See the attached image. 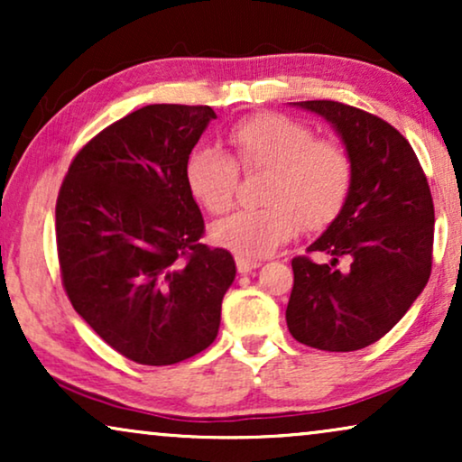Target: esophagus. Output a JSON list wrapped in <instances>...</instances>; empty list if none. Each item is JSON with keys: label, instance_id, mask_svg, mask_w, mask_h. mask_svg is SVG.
<instances>
[{"label": "esophagus", "instance_id": "1", "mask_svg": "<svg viewBox=\"0 0 462 462\" xmlns=\"http://www.w3.org/2000/svg\"><path fill=\"white\" fill-rule=\"evenodd\" d=\"M236 264H237L239 273H250V271H254L256 267H261V261H254V258L236 254Z\"/></svg>", "mask_w": 462, "mask_h": 462}]
</instances>
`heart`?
Instances as JSON below:
<instances>
[{
  "instance_id": "obj_1",
  "label": "heart",
  "mask_w": 462,
  "mask_h": 462,
  "mask_svg": "<svg viewBox=\"0 0 462 462\" xmlns=\"http://www.w3.org/2000/svg\"><path fill=\"white\" fill-rule=\"evenodd\" d=\"M226 143L233 160L214 147L191 151L185 182L193 199L210 214H225L237 193V168L264 172L263 206L231 214L212 226V237L237 254L267 256L294 236L299 225L321 229L343 210L353 185V160L343 144L315 138L307 124L258 113L231 125Z\"/></svg>"
}]
</instances>
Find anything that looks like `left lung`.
<instances>
[{
  "label": "left lung",
  "mask_w": 462,
  "mask_h": 462,
  "mask_svg": "<svg viewBox=\"0 0 462 462\" xmlns=\"http://www.w3.org/2000/svg\"><path fill=\"white\" fill-rule=\"evenodd\" d=\"M318 113L343 138L353 185L343 210L292 258L286 321L299 343L357 351L383 338L431 275L433 199L410 143L384 119L337 100L292 103Z\"/></svg>",
  "instance_id": "left-lung-1"
}]
</instances>
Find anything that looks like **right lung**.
Segmentation results:
<instances>
[{"label": "right lung", "mask_w": 462, "mask_h": 462, "mask_svg": "<svg viewBox=\"0 0 462 462\" xmlns=\"http://www.w3.org/2000/svg\"><path fill=\"white\" fill-rule=\"evenodd\" d=\"M212 106L147 105L75 155L56 199L62 286L124 357L170 365L214 343L236 261L208 248L185 162Z\"/></svg>", "instance_id": "1"}]
</instances>
